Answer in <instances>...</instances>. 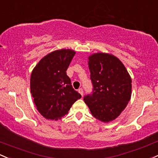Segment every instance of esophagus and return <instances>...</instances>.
Returning <instances> with one entry per match:
<instances>
[{"label":"esophagus","mask_w":158,"mask_h":158,"mask_svg":"<svg viewBox=\"0 0 158 158\" xmlns=\"http://www.w3.org/2000/svg\"><path fill=\"white\" fill-rule=\"evenodd\" d=\"M78 91H79V93L82 96H83V89H82V88H79V89L78 90Z\"/></svg>","instance_id":"obj_1"}]
</instances>
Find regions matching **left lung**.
Returning <instances> with one entry per match:
<instances>
[{
	"instance_id": "obj_1",
	"label": "left lung",
	"mask_w": 158,
	"mask_h": 158,
	"mask_svg": "<svg viewBox=\"0 0 158 158\" xmlns=\"http://www.w3.org/2000/svg\"><path fill=\"white\" fill-rule=\"evenodd\" d=\"M93 94L84 98L95 118L108 123L126 108L131 98L132 80L127 69L112 54L98 52L88 57Z\"/></svg>"
}]
</instances>
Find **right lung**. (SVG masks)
<instances>
[{"label": "right lung", "instance_id": "1", "mask_svg": "<svg viewBox=\"0 0 158 158\" xmlns=\"http://www.w3.org/2000/svg\"><path fill=\"white\" fill-rule=\"evenodd\" d=\"M76 52L55 50L38 62L31 76V93L38 112L45 118L58 120L68 113L81 94L71 85L67 75Z\"/></svg>", "mask_w": 158, "mask_h": 158}]
</instances>
